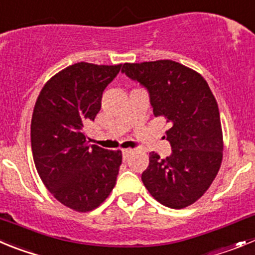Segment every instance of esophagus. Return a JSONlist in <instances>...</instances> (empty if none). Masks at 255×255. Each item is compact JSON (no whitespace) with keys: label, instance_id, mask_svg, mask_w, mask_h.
Instances as JSON below:
<instances>
[{"label":"esophagus","instance_id":"esophagus-1","mask_svg":"<svg viewBox=\"0 0 255 255\" xmlns=\"http://www.w3.org/2000/svg\"><path fill=\"white\" fill-rule=\"evenodd\" d=\"M132 152H133L132 148H123V150H122L123 157H125V159H126V157H128V156H129Z\"/></svg>","mask_w":255,"mask_h":255}]
</instances>
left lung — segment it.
Returning <instances> with one entry per match:
<instances>
[{"label":"left lung","mask_w":255,"mask_h":255,"mask_svg":"<svg viewBox=\"0 0 255 255\" xmlns=\"http://www.w3.org/2000/svg\"><path fill=\"white\" fill-rule=\"evenodd\" d=\"M122 72L147 89L153 114L170 127L171 155L150 153L144 187L166 207L190 206L210 188L222 161L221 121L210 86L198 72L170 59L125 63Z\"/></svg>","instance_id":"8db88e82"}]
</instances>
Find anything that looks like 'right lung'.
<instances>
[{
	"label": "right lung",
	"instance_id": "right-lung-1",
	"mask_svg": "<svg viewBox=\"0 0 255 255\" xmlns=\"http://www.w3.org/2000/svg\"><path fill=\"white\" fill-rule=\"evenodd\" d=\"M121 67L86 62L68 66L44 85L34 107L30 136L36 170L54 198L77 212L102 205L122 164L121 151L89 144L84 132Z\"/></svg>",
	"mask_w": 255,
	"mask_h": 255
}]
</instances>
